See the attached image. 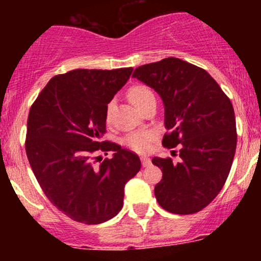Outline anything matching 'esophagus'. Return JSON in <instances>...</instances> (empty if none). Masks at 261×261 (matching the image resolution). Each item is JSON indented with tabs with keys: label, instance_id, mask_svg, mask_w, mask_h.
Instances as JSON below:
<instances>
[{
	"label": "esophagus",
	"instance_id": "34e87169",
	"mask_svg": "<svg viewBox=\"0 0 261 261\" xmlns=\"http://www.w3.org/2000/svg\"><path fill=\"white\" fill-rule=\"evenodd\" d=\"M141 163H142L143 167H148L151 164V160L148 157H146V155H142L141 157Z\"/></svg>",
	"mask_w": 261,
	"mask_h": 261
}]
</instances>
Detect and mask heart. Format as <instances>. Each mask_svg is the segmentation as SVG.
I'll return each mask as SVG.
<instances>
[{
  "label": "heart",
  "mask_w": 261,
  "mask_h": 261,
  "mask_svg": "<svg viewBox=\"0 0 261 261\" xmlns=\"http://www.w3.org/2000/svg\"><path fill=\"white\" fill-rule=\"evenodd\" d=\"M128 99L131 100V103L134 104L137 109H142V107L145 106L147 101L153 98V93L149 88L146 86L136 85L133 86L130 89H128ZM110 108H112V104H109L107 109V118L109 119L110 115ZM153 140V133L151 131H139V133H134L131 135L126 136L125 139V145L127 146L128 148L134 149L135 152H139V153H143V152L148 151L149 143Z\"/></svg>",
  "instance_id": "1"
}]
</instances>
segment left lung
I'll return each instance as SVG.
<instances>
[{"label":"left lung","mask_w":261,"mask_h":261,"mask_svg":"<svg viewBox=\"0 0 261 261\" xmlns=\"http://www.w3.org/2000/svg\"><path fill=\"white\" fill-rule=\"evenodd\" d=\"M133 77L153 88L164 104V147L179 145L181 161L154 157L163 173L154 187L160 205L191 215L208 205L223 188L237 146L229 98L202 68L176 58L137 67Z\"/></svg>","instance_id":"8db88e82"}]
</instances>
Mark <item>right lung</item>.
I'll use <instances>...</instances> for the list:
<instances>
[{"mask_svg":"<svg viewBox=\"0 0 261 261\" xmlns=\"http://www.w3.org/2000/svg\"><path fill=\"white\" fill-rule=\"evenodd\" d=\"M133 67L79 70L49 81L31 108L25 151L44 194L77 222L98 224L119 214L125 184L141 168L139 155L109 141L108 104ZM114 152L98 166V151ZM107 154V153H106Z\"/></svg>","mask_w":261,"mask_h":261,"instance_id":"add662e5","label":"right lung"}]
</instances>
